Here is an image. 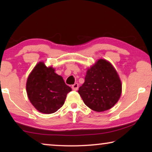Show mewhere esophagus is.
<instances>
[{"label":"esophagus","instance_id":"obj_1","mask_svg":"<svg viewBox=\"0 0 152 152\" xmlns=\"http://www.w3.org/2000/svg\"><path fill=\"white\" fill-rule=\"evenodd\" d=\"M72 88L74 91H77L79 88V84L78 83H75L73 85H72Z\"/></svg>","mask_w":152,"mask_h":152}]
</instances>
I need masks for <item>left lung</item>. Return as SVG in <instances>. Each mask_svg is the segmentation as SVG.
<instances>
[{
	"mask_svg": "<svg viewBox=\"0 0 152 152\" xmlns=\"http://www.w3.org/2000/svg\"><path fill=\"white\" fill-rule=\"evenodd\" d=\"M78 93L91 109L104 111L119 100L122 93L121 81L112 64L100 59L87 70L85 82Z\"/></svg>",
	"mask_w": 152,
	"mask_h": 152,
	"instance_id": "obj_1",
	"label": "left lung"
}]
</instances>
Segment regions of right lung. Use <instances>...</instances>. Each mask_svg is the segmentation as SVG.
Listing matches in <instances>:
<instances>
[{
  "label": "right lung",
  "mask_w": 152,
  "mask_h": 152,
  "mask_svg": "<svg viewBox=\"0 0 152 152\" xmlns=\"http://www.w3.org/2000/svg\"><path fill=\"white\" fill-rule=\"evenodd\" d=\"M51 66L39 62L29 75L26 91L30 102L37 111L53 113L64 105L66 95L72 91L61 76L55 72Z\"/></svg>",
  "instance_id": "1"
}]
</instances>
